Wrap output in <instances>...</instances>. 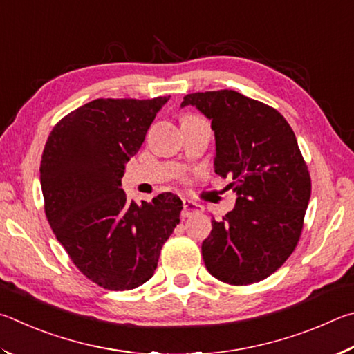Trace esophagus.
I'll return each mask as SVG.
<instances>
[{
    "label": "esophagus",
    "instance_id": "esophagus-1",
    "mask_svg": "<svg viewBox=\"0 0 354 354\" xmlns=\"http://www.w3.org/2000/svg\"><path fill=\"white\" fill-rule=\"evenodd\" d=\"M202 205L199 203H196L193 201H188V199H183V209H182V216L183 218H189V216L197 214V213H202Z\"/></svg>",
    "mask_w": 354,
    "mask_h": 354
}]
</instances>
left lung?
<instances>
[{
	"instance_id": "obj_1",
	"label": "left lung",
	"mask_w": 354,
	"mask_h": 354,
	"mask_svg": "<svg viewBox=\"0 0 354 354\" xmlns=\"http://www.w3.org/2000/svg\"><path fill=\"white\" fill-rule=\"evenodd\" d=\"M193 105L212 121L214 172L230 177L238 199L212 221L202 257L218 280L243 286L280 269L300 239L311 178L294 130L275 109L238 91L193 93Z\"/></svg>"
}]
</instances>
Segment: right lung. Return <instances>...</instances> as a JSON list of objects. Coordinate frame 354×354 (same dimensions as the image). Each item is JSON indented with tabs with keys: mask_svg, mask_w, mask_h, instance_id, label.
<instances>
[{
	"mask_svg": "<svg viewBox=\"0 0 354 354\" xmlns=\"http://www.w3.org/2000/svg\"><path fill=\"white\" fill-rule=\"evenodd\" d=\"M169 97L95 99L48 136L40 165L48 222L76 268L104 289L146 283L180 222L178 196L136 203L121 189L127 161Z\"/></svg>",
	"mask_w": 354,
	"mask_h": 354,
	"instance_id": "obj_1",
	"label": "right lung"
}]
</instances>
